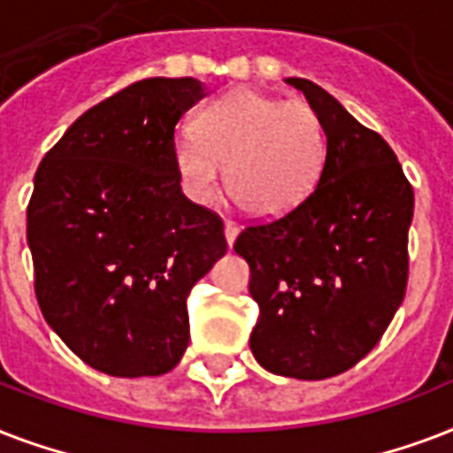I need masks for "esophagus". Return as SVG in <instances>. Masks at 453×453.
<instances>
[{
	"label": "esophagus",
	"instance_id": "obj_1",
	"mask_svg": "<svg viewBox=\"0 0 453 453\" xmlns=\"http://www.w3.org/2000/svg\"><path fill=\"white\" fill-rule=\"evenodd\" d=\"M224 234H226V243L234 245V241H236V236H238L236 222H231V219H226V222H224Z\"/></svg>",
	"mask_w": 453,
	"mask_h": 453
}]
</instances>
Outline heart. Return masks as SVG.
<instances>
[{
	"label": "heart",
	"mask_w": 453,
	"mask_h": 453,
	"mask_svg": "<svg viewBox=\"0 0 453 453\" xmlns=\"http://www.w3.org/2000/svg\"><path fill=\"white\" fill-rule=\"evenodd\" d=\"M187 194L212 201L224 167L226 191L255 217L288 212L317 187L326 160L324 122L304 101L238 89L196 115L194 136L172 143Z\"/></svg>",
	"instance_id": "1"
}]
</instances>
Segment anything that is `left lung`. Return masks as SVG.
<instances>
[{"instance_id":"obj_1","label":"left lung","mask_w":453,"mask_h":453,"mask_svg":"<svg viewBox=\"0 0 453 453\" xmlns=\"http://www.w3.org/2000/svg\"><path fill=\"white\" fill-rule=\"evenodd\" d=\"M286 82L324 122V170L300 205L248 224L234 250L250 266L259 307L255 359L279 376L321 380L364 359L404 300L413 188L383 136L319 84Z\"/></svg>"}]
</instances>
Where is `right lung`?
I'll use <instances>...</instances> for the list:
<instances>
[{"label":"right lung","instance_id":"obj_1","mask_svg":"<svg viewBox=\"0 0 453 453\" xmlns=\"http://www.w3.org/2000/svg\"><path fill=\"white\" fill-rule=\"evenodd\" d=\"M203 96L194 77L129 84L80 115L35 174V296L58 338L108 376L177 366L188 290L226 252L222 217L181 194L172 150Z\"/></svg>","mask_w":453,"mask_h":453}]
</instances>
